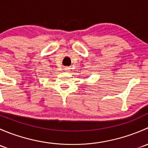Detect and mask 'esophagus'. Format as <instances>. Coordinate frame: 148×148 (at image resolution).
<instances>
[{"mask_svg":"<svg viewBox=\"0 0 148 148\" xmlns=\"http://www.w3.org/2000/svg\"><path fill=\"white\" fill-rule=\"evenodd\" d=\"M70 68H69V67H65L64 68V70H66V71H68V70H69Z\"/></svg>","mask_w":148,"mask_h":148,"instance_id":"esophagus-1","label":"esophagus"}]
</instances>
